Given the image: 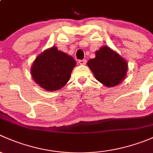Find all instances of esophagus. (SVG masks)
Here are the masks:
<instances>
[{"label":"esophagus","instance_id":"obj_1","mask_svg":"<svg viewBox=\"0 0 153 153\" xmlns=\"http://www.w3.org/2000/svg\"><path fill=\"white\" fill-rule=\"evenodd\" d=\"M86 62H87V60H86V59H80V60H79V63L80 65H85Z\"/></svg>","mask_w":153,"mask_h":153}]
</instances>
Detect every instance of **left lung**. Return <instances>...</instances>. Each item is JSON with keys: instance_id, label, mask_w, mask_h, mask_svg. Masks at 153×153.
Instances as JSON below:
<instances>
[{"instance_id": "8db88e82", "label": "left lung", "mask_w": 153, "mask_h": 153, "mask_svg": "<svg viewBox=\"0 0 153 153\" xmlns=\"http://www.w3.org/2000/svg\"><path fill=\"white\" fill-rule=\"evenodd\" d=\"M87 65L95 78L106 87H114L125 78L127 62L108 46H102L96 51V57L88 60Z\"/></svg>"}]
</instances>
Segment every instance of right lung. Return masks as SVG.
<instances>
[{
    "label": "right lung",
    "mask_w": 153,
    "mask_h": 153,
    "mask_svg": "<svg viewBox=\"0 0 153 153\" xmlns=\"http://www.w3.org/2000/svg\"><path fill=\"white\" fill-rule=\"evenodd\" d=\"M76 64L71 56L53 46L37 56L31 66V76L46 91H57L69 81Z\"/></svg>",
    "instance_id": "right-lung-1"
}]
</instances>
